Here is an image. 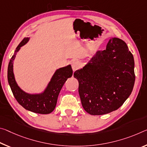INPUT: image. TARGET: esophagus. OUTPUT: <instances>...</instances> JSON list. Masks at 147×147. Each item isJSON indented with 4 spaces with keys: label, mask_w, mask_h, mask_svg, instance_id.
I'll list each match as a JSON object with an SVG mask.
<instances>
[{
    "label": "esophagus",
    "mask_w": 147,
    "mask_h": 147,
    "mask_svg": "<svg viewBox=\"0 0 147 147\" xmlns=\"http://www.w3.org/2000/svg\"><path fill=\"white\" fill-rule=\"evenodd\" d=\"M72 69H73V71L74 72L76 71V70H78L80 67V63L78 61H74L72 63Z\"/></svg>",
    "instance_id": "obj_1"
}]
</instances>
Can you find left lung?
I'll return each instance as SVG.
<instances>
[{"mask_svg":"<svg viewBox=\"0 0 147 147\" xmlns=\"http://www.w3.org/2000/svg\"><path fill=\"white\" fill-rule=\"evenodd\" d=\"M84 110L102 115L117 110L134 88V59L124 41L112 38L105 50L97 52L82 69L74 73Z\"/></svg>","mask_w":147,"mask_h":147,"instance_id":"left-lung-1","label":"left lung"}]
</instances>
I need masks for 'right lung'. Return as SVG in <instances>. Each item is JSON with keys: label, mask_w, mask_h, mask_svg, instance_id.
I'll return each mask as SVG.
<instances>
[{"label": "right lung", "mask_w": 147, "mask_h": 147, "mask_svg": "<svg viewBox=\"0 0 147 147\" xmlns=\"http://www.w3.org/2000/svg\"><path fill=\"white\" fill-rule=\"evenodd\" d=\"M29 38H24L21 42L10 60L8 67V80L11 92L17 101L23 108L38 114H50L54 110L57 97L67 78L73 75L71 65L57 69L53 74L47 88L41 94H29L23 92L16 83L13 73V62L20 48L26 44Z\"/></svg>", "instance_id": "obj_1"}]
</instances>
